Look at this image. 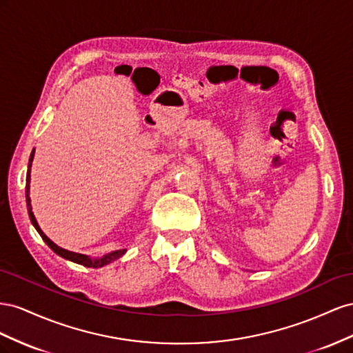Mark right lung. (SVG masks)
Wrapping results in <instances>:
<instances>
[{"label": "right lung", "instance_id": "add662e5", "mask_svg": "<svg viewBox=\"0 0 353 353\" xmlns=\"http://www.w3.org/2000/svg\"><path fill=\"white\" fill-rule=\"evenodd\" d=\"M34 154H35V149L32 150L31 154V158H29V164H28V173H26V205H28V213H29V219H31L34 228L37 229V232L41 235V238L44 239V243L52 248L56 254H59L60 257H63L66 260H70L74 261V263H78V265H83L85 268H102V266H106L109 263H112L114 260L119 259L121 256H123L127 250H117V251H112V253H109L100 259H90L88 256H84V254H79V253H72V251H68L62 247L56 245L52 239L47 238V235L43 232L41 228L38 226L37 223V219L32 213V205H31V198H29V183H31V165H32V159H34Z\"/></svg>", "mask_w": 353, "mask_h": 353}]
</instances>
